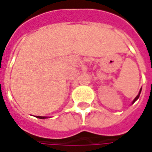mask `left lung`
Wrapping results in <instances>:
<instances>
[{"instance_id": "obj_1", "label": "left lung", "mask_w": 152, "mask_h": 152, "mask_svg": "<svg viewBox=\"0 0 152 152\" xmlns=\"http://www.w3.org/2000/svg\"><path fill=\"white\" fill-rule=\"evenodd\" d=\"M140 92H141V89H140V92H139V94H138V95H137V96L135 97V98L134 99V101L132 102V104H134V102H136L138 99H139V97H140Z\"/></svg>"}]
</instances>
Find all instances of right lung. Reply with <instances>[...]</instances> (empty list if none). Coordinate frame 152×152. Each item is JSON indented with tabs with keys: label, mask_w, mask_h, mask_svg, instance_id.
Wrapping results in <instances>:
<instances>
[{
	"label": "right lung",
	"mask_w": 152,
	"mask_h": 152,
	"mask_svg": "<svg viewBox=\"0 0 152 152\" xmlns=\"http://www.w3.org/2000/svg\"><path fill=\"white\" fill-rule=\"evenodd\" d=\"M36 118H40V119H45V118H47L48 117H42V116H36Z\"/></svg>",
	"instance_id": "obj_1"
}]
</instances>
